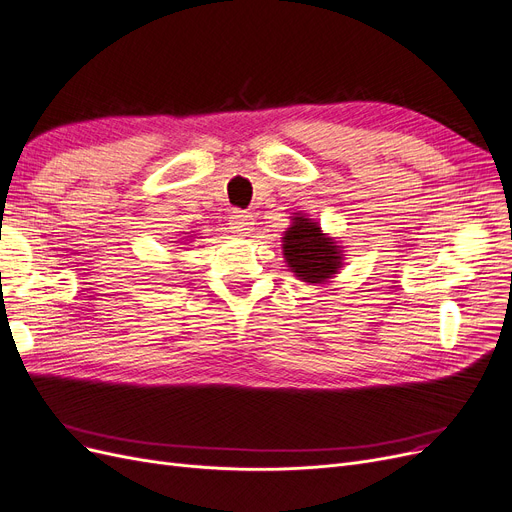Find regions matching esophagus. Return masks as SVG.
<instances>
[{"label": "esophagus", "instance_id": "34e87169", "mask_svg": "<svg viewBox=\"0 0 512 512\" xmlns=\"http://www.w3.org/2000/svg\"><path fill=\"white\" fill-rule=\"evenodd\" d=\"M231 229L235 231V233H241V235H245V233H250L252 231V227H254V216H252V212H245V210H235L233 214H231Z\"/></svg>", "mask_w": 512, "mask_h": 512}]
</instances>
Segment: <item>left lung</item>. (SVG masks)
<instances>
[{
  "instance_id": "obj_1",
  "label": "left lung",
  "mask_w": 512,
  "mask_h": 512,
  "mask_svg": "<svg viewBox=\"0 0 512 512\" xmlns=\"http://www.w3.org/2000/svg\"><path fill=\"white\" fill-rule=\"evenodd\" d=\"M283 258L292 273L306 283H321L340 269V252L336 243L325 237L319 224L311 218L296 216L283 237Z\"/></svg>"
}]
</instances>
